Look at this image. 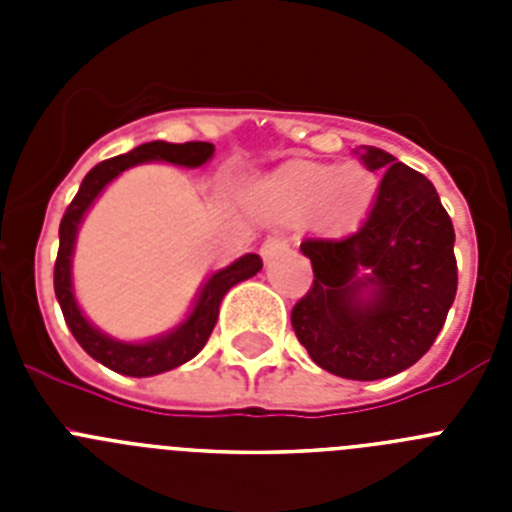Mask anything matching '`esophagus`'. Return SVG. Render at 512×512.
Listing matches in <instances>:
<instances>
[{"instance_id":"1","label":"esophagus","mask_w":512,"mask_h":512,"mask_svg":"<svg viewBox=\"0 0 512 512\" xmlns=\"http://www.w3.org/2000/svg\"><path fill=\"white\" fill-rule=\"evenodd\" d=\"M289 248V238H284V235H269L264 243H261V256H264V261H274L277 256H282L284 251Z\"/></svg>"}]
</instances>
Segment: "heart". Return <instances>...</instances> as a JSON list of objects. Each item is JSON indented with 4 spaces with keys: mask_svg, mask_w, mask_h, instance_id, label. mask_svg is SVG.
Masks as SVG:
<instances>
[{
    "mask_svg": "<svg viewBox=\"0 0 512 512\" xmlns=\"http://www.w3.org/2000/svg\"><path fill=\"white\" fill-rule=\"evenodd\" d=\"M264 200L274 215L302 220L320 210L333 228L351 225L372 200V179L361 169H295L266 187Z\"/></svg>",
    "mask_w": 512,
    "mask_h": 512,
    "instance_id": "b5f03b06",
    "label": "heart"
}]
</instances>
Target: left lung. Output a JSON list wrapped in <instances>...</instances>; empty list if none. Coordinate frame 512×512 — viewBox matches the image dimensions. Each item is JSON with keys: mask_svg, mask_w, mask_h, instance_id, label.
I'll return each mask as SVG.
<instances>
[{"mask_svg": "<svg viewBox=\"0 0 512 512\" xmlns=\"http://www.w3.org/2000/svg\"><path fill=\"white\" fill-rule=\"evenodd\" d=\"M379 171L377 200L359 230L305 238L310 289L292 307V328L320 369L343 379L392 377L413 366L454 305V225L423 174L382 148H356ZM366 270V278H356ZM373 295L363 297V289Z\"/></svg>", "mask_w": 512, "mask_h": 512, "instance_id": "obj_1", "label": "left lung"}]
</instances>
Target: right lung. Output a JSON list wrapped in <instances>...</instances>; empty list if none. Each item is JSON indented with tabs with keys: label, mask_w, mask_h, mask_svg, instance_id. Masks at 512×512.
<instances>
[{
	"label": "right lung",
	"mask_w": 512,
	"mask_h": 512,
	"mask_svg": "<svg viewBox=\"0 0 512 512\" xmlns=\"http://www.w3.org/2000/svg\"><path fill=\"white\" fill-rule=\"evenodd\" d=\"M215 146L212 143H202V140H189V143H164V140H153V143H143V146L133 148L130 153H122V156L107 158L102 164L94 166L84 182H81L79 192L71 200V205L66 207L61 217V228H58V256H56V269H53V287H56L58 305L63 310V318L66 325L74 333V338L79 341V346L87 351L92 359H97L99 364H104L107 369L117 374H125V377H153V374L169 372L182 366L184 361L194 359L205 348L207 338H210L212 328L217 323V312H220V302H223L225 292L230 287H235L243 279L253 277L256 271L264 266L259 253H246L243 259H238L235 264H230L228 269L217 271L207 279V284L202 287L200 300L194 305V310L189 312V318L184 320L174 333L164 338H156V341L148 343H120L107 338L104 333H99L97 328L87 323V318L81 315L79 305L74 300V292H71V251H74V238L76 228H79L81 217L89 210V205L94 202L99 192H102L107 184L115 179L117 174H122L130 166L140 164V161H169L176 166H202L207 158L212 156Z\"/></svg>",
	"instance_id": "right-lung-1"
}]
</instances>
